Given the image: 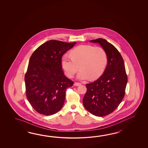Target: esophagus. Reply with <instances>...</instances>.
Listing matches in <instances>:
<instances>
[{"label":"esophagus","mask_w":148,"mask_h":148,"mask_svg":"<svg viewBox=\"0 0 148 148\" xmlns=\"http://www.w3.org/2000/svg\"><path fill=\"white\" fill-rule=\"evenodd\" d=\"M80 85H81V84L79 82H75L74 83V86H78Z\"/></svg>","instance_id":"34e87169"}]
</instances>
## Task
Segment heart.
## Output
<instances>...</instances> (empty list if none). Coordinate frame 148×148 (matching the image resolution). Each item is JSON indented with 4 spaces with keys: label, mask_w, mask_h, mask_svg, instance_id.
I'll use <instances>...</instances> for the list:
<instances>
[{
    "label": "heart",
    "mask_w": 148,
    "mask_h": 148,
    "mask_svg": "<svg viewBox=\"0 0 148 148\" xmlns=\"http://www.w3.org/2000/svg\"><path fill=\"white\" fill-rule=\"evenodd\" d=\"M70 56L71 58L63 55L61 59V66L69 78L73 77L80 68L77 78L95 80L101 77L107 66V53L103 47L81 45L71 51Z\"/></svg>",
    "instance_id": "b5f03b06"
}]
</instances>
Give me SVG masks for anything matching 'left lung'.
Wrapping results in <instances>:
<instances>
[{
  "label": "left lung",
  "instance_id": "left-lung-1",
  "mask_svg": "<svg viewBox=\"0 0 148 148\" xmlns=\"http://www.w3.org/2000/svg\"><path fill=\"white\" fill-rule=\"evenodd\" d=\"M90 42L99 43L106 51L107 65L97 80L86 84L87 90L82 101L89 113L104 116L113 112L123 100L127 77L123 58L113 45L101 38Z\"/></svg>",
  "mask_w": 148,
  "mask_h": 148
}]
</instances>
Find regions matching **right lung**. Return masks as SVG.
<instances>
[{"mask_svg": "<svg viewBox=\"0 0 148 148\" xmlns=\"http://www.w3.org/2000/svg\"><path fill=\"white\" fill-rule=\"evenodd\" d=\"M75 43L50 40L32 54L25 73L26 95L38 113L51 115L63 106L66 89L73 82L64 75L61 59Z\"/></svg>", "mask_w": 148, "mask_h": 148, "instance_id": "add662e5", "label": "right lung"}]
</instances>
